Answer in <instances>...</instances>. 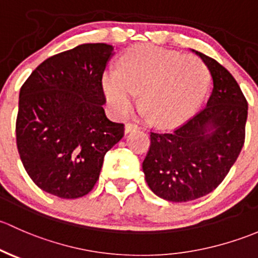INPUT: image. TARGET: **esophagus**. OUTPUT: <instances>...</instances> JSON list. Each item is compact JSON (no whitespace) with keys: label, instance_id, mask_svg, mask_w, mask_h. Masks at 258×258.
I'll return each instance as SVG.
<instances>
[{"label":"esophagus","instance_id":"1","mask_svg":"<svg viewBox=\"0 0 258 258\" xmlns=\"http://www.w3.org/2000/svg\"><path fill=\"white\" fill-rule=\"evenodd\" d=\"M139 129V126L137 125V124H133V123H128L125 125V128H124V132L128 134V133H132V132H135V130Z\"/></svg>","mask_w":258,"mask_h":258}]
</instances>
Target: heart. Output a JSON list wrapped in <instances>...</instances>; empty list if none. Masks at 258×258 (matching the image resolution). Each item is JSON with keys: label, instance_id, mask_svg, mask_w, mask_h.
Wrapping results in <instances>:
<instances>
[{"label": "heart", "instance_id": "1", "mask_svg": "<svg viewBox=\"0 0 258 258\" xmlns=\"http://www.w3.org/2000/svg\"><path fill=\"white\" fill-rule=\"evenodd\" d=\"M209 79L208 68L195 55L137 44L121 55L120 70L103 72L102 88L115 115H126L140 93V104L151 120L172 125L200 104Z\"/></svg>", "mask_w": 258, "mask_h": 258}]
</instances>
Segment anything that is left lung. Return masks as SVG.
<instances>
[{
	"instance_id": "8db88e82",
	"label": "left lung",
	"mask_w": 258,
	"mask_h": 258,
	"mask_svg": "<svg viewBox=\"0 0 258 258\" xmlns=\"http://www.w3.org/2000/svg\"><path fill=\"white\" fill-rule=\"evenodd\" d=\"M192 50L211 74L208 104L172 132L150 134L143 161L149 187L172 203H186L219 186L235 164L245 143L247 100L240 86L219 62Z\"/></svg>"
}]
</instances>
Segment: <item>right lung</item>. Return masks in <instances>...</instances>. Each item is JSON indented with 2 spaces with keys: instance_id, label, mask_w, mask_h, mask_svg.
Segmentation results:
<instances>
[{
  "instance_id": "1",
  "label": "right lung",
  "mask_w": 258,
  "mask_h": 258,
  "mask_svg": "<svg viewBox=\"0 0 258 258\" xmlns=\"http://www.w3.org/2000/svg\"><path fill=\"white\" fill-rule=\"evenodd\" d=\"M114 54L107 43H84L42 62L20 90L16 140L34 184L62 199L87 195L104 155L124 135L109 120L102 76Z\"/></svg>"
}]
</instances>
